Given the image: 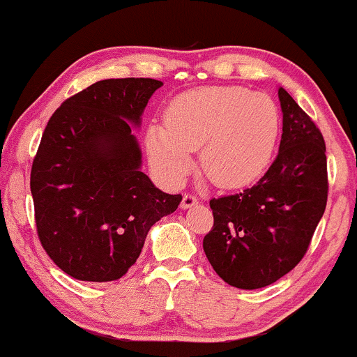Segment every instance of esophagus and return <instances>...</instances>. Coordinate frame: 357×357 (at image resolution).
<instances>
[{
	"label": "esophagus",
	"mask_w": 357,
	"mask_h": 357,
	"mask_svg": "<svg viewBox=\"0 0 357 357\" xmlns=\"http://www.w3.org/2000/svg\"><path fill=\"white\" fill-rule=\"evenodd\" d=\"M196 204H197V197L196 196H192V195H184L183 196V201H181V208L183 209H190Z\"/></svg>",
	"instance_id": "1"
}]
</instances>
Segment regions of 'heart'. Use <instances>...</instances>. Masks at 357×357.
Returning <instances> with one entry per match:
<instances>
[{
	"label": "heart",
	"instance_id": "obj_1",
	"mask_svg": "<svg viewBox=\"0 0 357 357\" xmlns=\"http://www.w3.org/2000/svg\"><path fill=\"white\" fill-rule=\"evenodd\" d=\"M165 123L146 131L154 169L178 184L199 153V166L214 186L236 190L259 179L276 151L281 113L273 98L241 86H203L174 98Z\"/></svg>",
	"mask_w": 357,
	"mask_h": 357
}]
</instances>
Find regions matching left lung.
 I'll use <instances>...</instances> for the list:
<instances>
[{
    "label": "left lung",
    "instance_id": "obj_1",
    "mask_svg": "<svg viewBox=\"0 0 357 357\" xmlns=\"http://www.w3.org/2000/svg\"><path fill=\"white\" fill-rule=\"evenodd\" d=\"M282 136L263 178L239 195L209 201L213 229L206 257L239 289L276 282L306 255L328 201V162L321 131L284 88L278 89Z\"/></svg>",
    "mask_w": 357,
    "mask_h": 357
}]
</instances>
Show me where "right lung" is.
<instances>
[{"instance_id": "right-lung-1", "label": "right lung", "mask_w": 357, "mask_h": 357, "mask_svg": "<svg viewBox=\"0 0 357 357\" xmlns=\"http://www.w3.org/2000/svg\"><path fill=\"white\" fill-rule=\"evenodd\" d=\"M151 78L102 79L54 111L31 167L40 241L53 263L79 281H116L136 263L149 229L174 213L141 171V126Z\"/></svg>"}]
</instances>
